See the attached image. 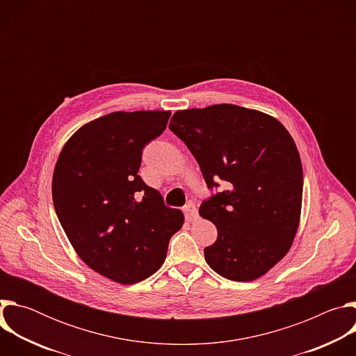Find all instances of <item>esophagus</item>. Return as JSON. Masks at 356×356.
<instances>
[{"label": "esophagus", "instance_id": "obj_1", "mask_svg": "<svg viewBox=\"0 0 356 356\" xmlns=\"http://www.w3.org/2000/svg\"><path fill=\"white\" fill-rule=\"evenodd\" d=\"M183 213H184L186 220H187V221H190V222H193V221H197V220H198V210H197V207L193 204V202H188L187 206H184Z\"/></svg>", "mask_w": 356, "mask_h": 356}]
</instances>
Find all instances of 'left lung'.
<instances>
[{
    "label": "left lung",
    "mask_w": 356,
    "mask_h": 356,
    "mask_svg": "<svg viewBox=\"0 0 356 356\" xmlns=\"http://www.w3.org/2000/svg\"><path fill=\"white\" fill-rule=\"evenodd\" d=\"M169 128L209 188L225 183L198 211L218 231L206 262L234 282L264 276L289 252L300 222L302 168L291 135L276 118L234 104L177 111Z\"/></svg>",
    "instance_id": "left-lung-1"
}]
</instances>
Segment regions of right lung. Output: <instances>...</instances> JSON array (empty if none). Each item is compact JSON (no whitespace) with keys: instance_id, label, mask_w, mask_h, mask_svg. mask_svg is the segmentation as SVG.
<instances>
[{"instance_id":"obj_1","label":"right lung","mask_w":356,"mask_h":356,"mask_svg":"<svg viewBox=\"0 0 356 356\" xmlns=\"http://www.w3.org/2000/svg\"><path fill=\"white\" fill-rule=\"evenodd\" d=\"M170 111L111 113L83 125L63 146L52 180L58 218L83 262L121 284L165 262L184 216L138 175L142 150Z\"/></svg>"}]
</instances>
